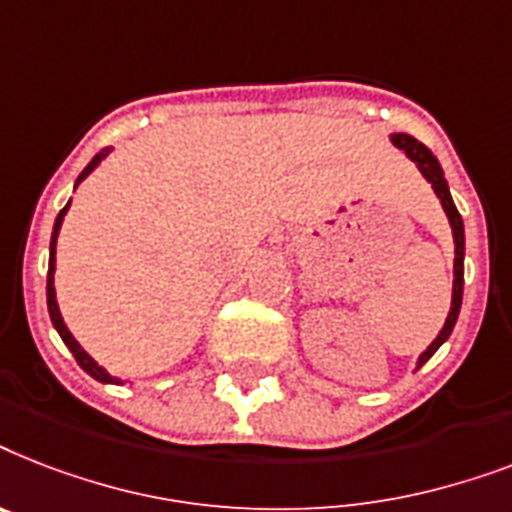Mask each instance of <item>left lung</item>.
<instances>
[{"mask_svg":"<svg viewBox=\"0 0 512 512\" xmlns=\"http://www.w3.org/2000/svg\"><path fill=\"white\" fill-rule=\"evenodd\" d=\"M394 140V145L399 147V150H404L407 153V158L410 161L418 163L420 174H423L428 182H431L433 192L439 195L441 206H444V211H447L449 216V224H452V235H455V285H452V309H449L447 314V322H444V327H441V333L436 335V341L428 346V349L420 354L418 359V367L425 365L428 359L436 354V349H439L441 343L447 341L449 333H452V327H455L457 322V314H460V304H463V259H465V230H463V216L457 214L455 208V200H452V195H449V187H447V179H444V171H441L439 161H436V155L428 150V147L423 145V142H418L415 137H410V134H394L391 137Z\"/></svg>","mask_w":512,"mask_h":512,"instance_id":"left-lung-1","label":"left lung"}]
</instances>
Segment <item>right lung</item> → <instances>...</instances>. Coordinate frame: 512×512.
<instances>
[{"label":"right lung","instance_id":"add662e5","mask_svg":"<svg viewBox=\"0 0 512 512\" xmlns=\"http://www.w3.org/2000/svg\"><path fill=\"white\" fill-rule=\"evenodd\" d=\"M108 153H110V147H105L102 153L94 155L92 161H89L87 169L81 171L79 179H76V185H79L81 179H87L89 174H92V171L97 169V163H100L102 158H105V155H108ZM68 206H71V203H68ZM68 206H65L63 211L57 214L55 230H52V243H49V272H47V309H49V317H52V325H55V330H57V333H60V338H63L65 346L71 349V354H73V357H76V362H79L81 370L89 372V375H92L94 380H100V383H118V378L108 375V372L102 370V367L97 365V362H94L92 357H89L87 351L81 349L79 341H76V338H73V335H71V330L65 327L63 317H60V309H57V298H55V243H57V232H60V224H63V216H65V211H68Z\"/></svg>","mask_w":512,"mask_h":512}]
</instances>
